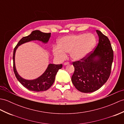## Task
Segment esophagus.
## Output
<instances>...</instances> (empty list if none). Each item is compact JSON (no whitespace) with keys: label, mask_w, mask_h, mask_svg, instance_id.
I'll return each instance as SVG.
<instances>
[{"label":"esophagus","mask_w":124,"mask_h":124,"mask_svg":"<svg viewBox=\"0 0 124 124\" xmlns=\"http://www.w3.org/2000/svg\"><path fill=\"white\" fill-rule=\"evenodd\" d=\"M69 64H70L69 62H65L63 64H64V65H69Z\"/></svg>","instance_id":"34e87169"}]
</instances>
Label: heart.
I'll list each match as a JSON object with an SVG mask.
<instances>
[{"instance_id": "1", "label": "heart", "mask_w": 124, "mask_h": 124, "mask_svg": "<svg viewBox=\"0 0 124 124\" xmlns=\"http://www.w3.org/2000/svg\"><path fill=\"white\" fill-rule=\"evenodd\" d=\"M96 38L93 34H81L65 36L60 39L57 46L53 48V54L60 60H64L70 53L74 61H80L87 57L96 44Z\"/></svg>"}]
</instances>
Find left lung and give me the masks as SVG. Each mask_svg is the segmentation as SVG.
I'll use <instances>...</instances> for the list:
<instances>
[{"label": "left lung", "instance_id": "obj_1", "mask_svg": "<svg viewBox=\"0 0 124 124\" xmlns=\"http://www.w3.org/2000/svg\"><path fill=\"white\" fill-rule=\"evenodd\" d=\"M99 42L88 57L73 62L74 73L71 80L77 90L84 93L98 90L110 76L114 53L110 41L99 30H96Z\"/></svg>", "mask_w": 124, "mask_h": 124}]
</instances>
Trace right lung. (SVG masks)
Segmentation results:
<instances>
[{
    "mask_svg": "<svg viewBox=\"0 0 124 124\" xmlns=\"http://www.w3.org/2000/svg\"><path fill=\"white\" fill-rule=\"evenodd\" d=\"M50 37L51 33H43L39 30L34 31L30 35L23 37L14 50L13 59L14 73L19 82L29 90L36 92L47 90L55 81L56 74L59 69L62 68V64H49L44 72L39 78L34 80L25 79L19 75L16 69L15 57L16 50L19 46L31 41H39L46 44L48 42Z\"/></svg>",
    "mask_w": 124,
    "mask_h": 124,
    "instance_id": "obj_1",
    "label": "right lung"
}]
</instances>
